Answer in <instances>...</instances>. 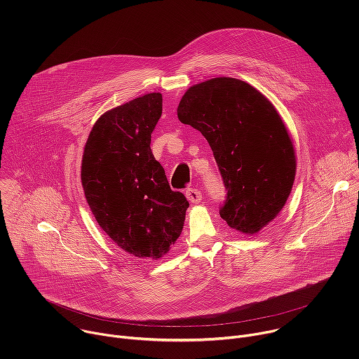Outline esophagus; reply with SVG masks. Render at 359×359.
<instances>
[{"instance_id": "1", "label": "esophagus", "mask_w": 359, "mask_h": 359, "mask_svg": "<svg viewBox=\"0 0 359 359\" xmlns=\"http://www.w3.org/2000/svg\"><path fill=\"white\" fill-rule=\"evenodd\" d=\"M186 197L190 203H198L201 201V193L197 190V189H187L186 190Z\"/></svg>"}]
</instances>
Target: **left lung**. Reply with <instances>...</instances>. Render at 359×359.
Listing matches in <instances>:
<instances>
[{
    "label": "left lung",
    "mask_w": 359,
    "mask_h": 359,
    "mask_svg": "<svg viewBox=\"0 0 359 359\" xmlns=\"http://www.w3.org/2000/svg\"><path fill=\"white\" fill-rule=\"evenodd\" d=\"M177 116L201 132L213 150L227 190L222 219L240 233H259L284 208L297 166L274 105L250 83L220 76L190 86Z\"/></svg>",
    "instance_id": "1"
}]
</instances>
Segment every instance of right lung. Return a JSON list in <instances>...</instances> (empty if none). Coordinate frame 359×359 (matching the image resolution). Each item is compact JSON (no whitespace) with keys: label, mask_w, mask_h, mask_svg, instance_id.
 Listing matches in <instances>:
<instances>
[{"label":"right lung","mask_w":359,"mask_h":359,"mask_svg":"<svg viewBox=\"0 0 359 359\" xmlns=\"http://www.w3.org/2000/svg\"><path fill=\"white\" fill-rule=\"evenodd\" d=\"M161 115L159 92L105 112L82 156L81 180L92 215L122 250L139 259L163 257L179 238L189 208L150 150Z\"/></svg>","instance_id":"right-lung-1"}]
</instances>
